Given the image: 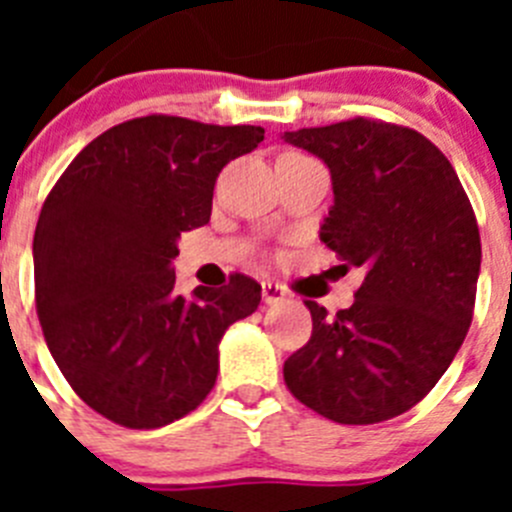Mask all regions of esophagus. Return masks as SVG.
I'll return each mask as SVG.
<instances>
[{
	"label": "esophagus",
	"mask_w": 512,
	"mask_h": 512,
	"mask_svg": "<svg viewBox=\"0 0 512 512\" xmlns=\"http://www.w3.org/2000/svg\"><path fill=\"white\" fill-rule=\"evenodd\" d=\"M261 297H264L266 305H282L287 300V287L277 282H264L261 284Z\"/></svg>",
	"instance_id": "esophagus-1"
}]
</instances>
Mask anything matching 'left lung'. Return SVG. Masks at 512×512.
Here are the masks:
<instances>
[{"label": "left lung", "mask_w": 512, "mask_h": 512, "mask_svg": "<svg viewBox=\"0 0 512 512\" xmlns=\"http://www.w3.org/2000/svg\"><path fill=\"white\" fill-rule=\"evenodd\" d=\"M284 140L325 161L320 241L366 271L333 318L305 302L312 336L284 361V382L336 423L397 418L436 387L472 323L482 243L467 192L431 140L392 122L354 117Z\"/></svg>", "instance_id": "left-lung-1"}]
</instances>
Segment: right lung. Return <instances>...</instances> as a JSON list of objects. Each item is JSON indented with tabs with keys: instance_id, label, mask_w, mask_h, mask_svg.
<instances>
[{
	"instance_id": "right-lung-1",
	"label": "right lung",
	"mask_w": 512,
	"mask_h": 512,
	"mask_svg": "<svg viewBox=\"0 0 512 512\" xmlns=\"http://www.w3.org/2000/svg\"><path fill=\"white\" fill-rule=\"evenodd\" d=\"M264 140L256 125L148 115L94 138L45 197L33 238L35 310L71 390L135 431L192 413L215 387L217 343L261 302L230 274L174 292L184 230L210 220L217 174Z\"/></svg>"
}]
</instances>
